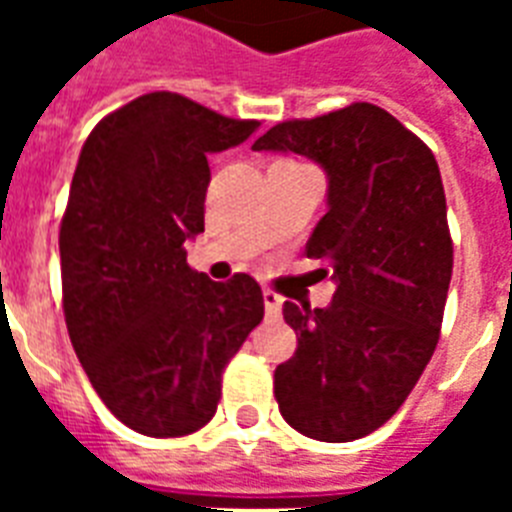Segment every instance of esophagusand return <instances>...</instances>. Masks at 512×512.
I'll use <instances>...</instances> for the list:
<instances>
[{
  "mask_svg": "<svg viewBox=\"0 0 512 512\" xmlns=\"http://www.w3.org/2000/svg\"><path fill=\"white\" fill-rule=\"evenodd\" d=\"M263 303H265V313H268V316H279L281 305H284V297L276 295L273 289H265Z\"/></svg>",
  "mask_w": 512,
  "mask_h": 512,
  "instance_id": "obj_1",
  "label": "esophagus"
}]
</instances>
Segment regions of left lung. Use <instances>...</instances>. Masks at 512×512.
Listing matches in <instances>:
<instances>
[{"label": "left lung", "mask_w": 512, "mask_h": 512, "mask_svg": "<svg viewBox=\"0 0 512 512\" xmlns=\"http://www.w3.org/2000/svg\"><path fill=\"white\" fill-rule=\"evenodd\" d=\"M255 151L327 172V215L308 257L327 260V308L284 303L295 356L276 366L281 417L308 438L345 444L388 422L436 350L452 281V236L436 156L372 103L281 122Z\"/></svg>", "instance_id": "8db88e82"}]
</instances>
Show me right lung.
I'll return each instance as SVG.
<instances>
[{
    "label": "right lung",
    "instance_id": "obj_1",
    "mask_svg": "<svg viewBox=\"0 0 512 512\" xmlns=\"http://www.w3.org/2000/svg\"><path fill=\"white\" fill-rule=\"evenodd\" d=\"M257 127L148 92L108 114L79 154L60 223L68 337L103 404L143 436L204 428L225 364L263 321L252 276L212 281L185 260V241L204 231L207 156Z\"/></svg>",
    "mask_w": 512,
    "mask_h": 512
}]
</instances>
